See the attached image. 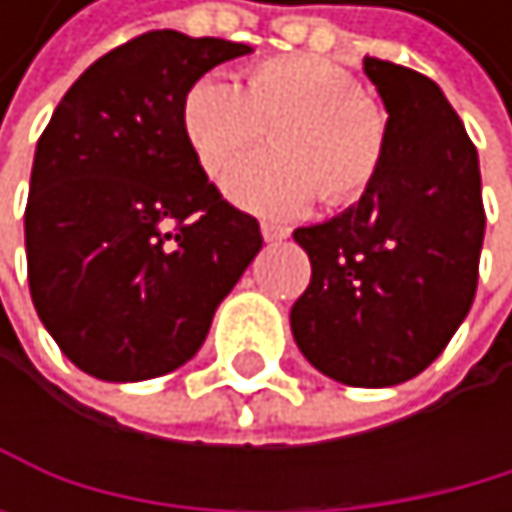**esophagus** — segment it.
<instances>
[{
  "instance_id": "34e87169",
  "label": "esophagus",
  "mask_w": 512,
  "mask_h": 512,
  "mask_svg": "<svg viewBox=\"0 0 512 512\" xmlns=\"http://www.w3.org/2000/svg\"><path fill=\"white\" fill-rule=\"evenodd\" d=\"M261 236L267 242H282V239H288V230L279 227V224H261Z\"/></svg>"
}]
</instances>
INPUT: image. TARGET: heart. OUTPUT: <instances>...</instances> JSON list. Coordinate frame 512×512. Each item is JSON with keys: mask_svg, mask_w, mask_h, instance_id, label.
<instances>
[{"mask_svg": "<svg viewBox=\"0 0 512 512\" xmlns=\"http://www.w3.org/2000/svg\"><path fill=\"white\" fill-rule=\"evenodd\" d=\"M270 128L267 150L221 184L251 214L288 221L322 199L350 205L375 184L387 153V119L350 70L319 54L254 64L239 85L199 76L181 101L184 141L208 178L224 174Z\"/></svg>", "mask_w": 512, "mask_h": 512, "instance_id": "obj_1", "label": "heart"}]
</instances>
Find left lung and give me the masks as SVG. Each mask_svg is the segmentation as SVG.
<instances>
[{"mask_svg":"<svg viewBox=\"0 0 512 512\" xmlns=\"http://www.w3.org/2000/svg\"><path fill=\"white\" fill-rule=\"evenodd\" d=\"M387 110V153L356 205L294 230L310 285L291 307L304 359L347 387H396L470 313L485 236L479 156L442 88L365 57Z\"/></svg>","mask_w":512,"mask_h":512,"instance_id":"1","label":"left lung"}]
</instances>
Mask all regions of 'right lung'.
I'll use <instances>...</instances> for the list:
<instances>
[{"mask_svg": "<svg viewBox=\"0 0 512 512\" xmlns=\"http://www.w3.org/2000/svg\"><path fill=\"white\" fill-rule=\"evenodd\" d=\"M251 45L144 33L70 85L36 144L24 214L33 307L85 375L134 384L190 362L261 251L181 131L184 91Z\"/></svg>", "mask_w": 512, "mask_h": 512, "instance_id": "right-lung-1", "label": "right lung"}]
</instances>
